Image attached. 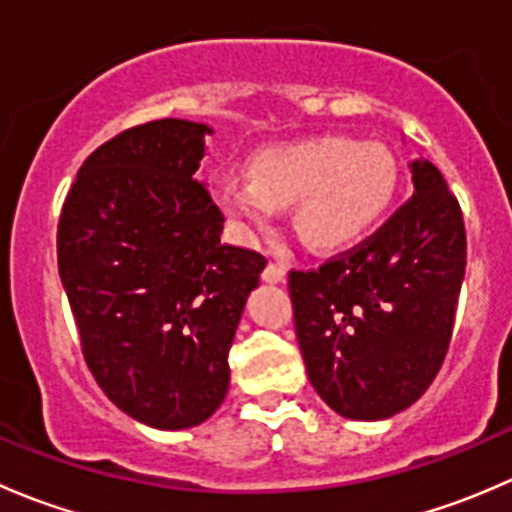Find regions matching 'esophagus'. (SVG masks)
<instances>
[{
  "label": "esophagus",
  "mask_w": 512,
  "mask_h": 512,
  "mask_svg": "<svg viewBox=\"0 0 512 512\" xmlns=\"http://www.w3.org/2000/svg\"><path fill=\"white\" fill-rule=\"evenodd\" d=\"M285 275H287V270L280 265V262H270V265L262 270V280L265 282H282L285 280Z\"/></svg>",
  "instance_id": "esophagus-1"
}]
</instances>
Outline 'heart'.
<instances>
[{
  "label": "heart",
  "mask_w": 512,
  "mask_h": 512,
  "mask_svg": "<svg viewBox=\"0 0 512 512\" xmlns=\"http://www.w3.org/2000/svg\"><path fill=\"white\" fill-rule=\"evenodd\" d=\"M252 180H223L218 203L240 223H270L294 205V227L307 245L334 250L359 240L389 210L396 165L389 151L327 136L270 148L250 165Z\"/></svg>",
  "instance_id": "1"
}]
</instances>
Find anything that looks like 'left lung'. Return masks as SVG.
<instances>
[{
  "mask_svg": "<svg viewBox=\"0 0 512 512\" xmlns=\"http://www.w3.org/2000/svg\"><path fill=\"white\" fill-rule=\"evenodd\" d=\"M414 195L369 237L317 270H289L294 332L317 394L337 414L379 421L431 386L451 344L466 275L461 205L431 160Z\"/></svg>",
  "mask_w": 512,
  "mask_h": 512,
  "instance_id": "1",
  "label": "left lung"
}]
</instances>
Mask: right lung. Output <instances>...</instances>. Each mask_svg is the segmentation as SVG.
Masks as SVG:
<instances>
[{
    "mask_svg": "<svg viewBox=\"0 0 512 512\" xmlns=\"http://www.w3.org/2000/svg\"><path fill=\"white\" fill-rule=\"evenodd\" d=\"M205 123L121 131L76 173L56 230L81 354L103 394L153 428L213 416L232 337L267 260L220 242L225 215L195 178Z\"/></svg>",
    "mask_w": 512,
    "mask_h": 512,
    "instance_id": "1",
    "label": "right lung"
}]
</instances>
